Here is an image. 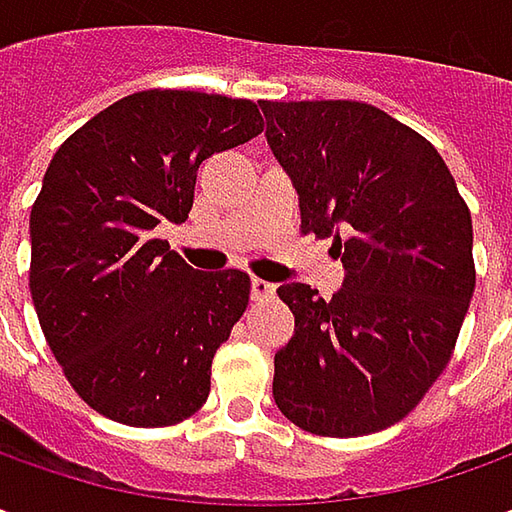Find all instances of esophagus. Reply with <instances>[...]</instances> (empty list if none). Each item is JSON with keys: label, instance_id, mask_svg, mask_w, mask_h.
Wrapping results in <instances>:
<instances>
[{"label": "esophagus", "instance_id": "1", "mask_svg": "<svg viewBox=\"0 0 512 512\" xmlns=\"http://www.w3.org/2000/svg\"><path fill=\"white\" fill-rule=\"evenodd\" d=\"M250 296H253V302H270L276 296V285H270L265 279H253L250 282Z\"/></svg>", "mask_w": 512, "mask_h": 512}]
</instances>
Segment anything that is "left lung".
Segmentation results:
<instances>
[{
    "instance_id": "obj_1",
    "label": "left lung",
    "mask_w": 512,
    "mask_h": 512,
    "mask_svg": "<svg viewBox=\"0 0 512 512\" xmlns=\"http://www.w3.org/2000/svg\"><path fill=\"white\" fill-rule=\"evenodd\" d=\"M302 233L333 236L344 285L276 293L296 333L276 353L273 399L296 427L353 439L404 419L453 356L476 287L473 222L422 133L367 102H262Z\"/></svg>"
}]
</instances>
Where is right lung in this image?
Segmentation results:
<instances>
[{
    "instance_id": "1",
    "label": "right lung",
    "mask_w": 512,
    "mask_h": 512,
    "mask_svg": "<svg viewBox=\"0 0 512 512\" xmlns=\"http://www.w3.org/2000/svg\"><path fill=\"white\" fill-rule=\"evenodd\" d=\"M262 128L250 99L139 90L50 159L30 207V296L65 379L96 413L170 427L207 402L250 276L193 270L153 227L185 222L199 165Z\"/></svg>"
}]
</instances>
